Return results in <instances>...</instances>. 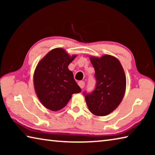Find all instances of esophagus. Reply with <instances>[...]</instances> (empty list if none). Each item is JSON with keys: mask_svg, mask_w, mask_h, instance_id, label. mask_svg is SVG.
I'll use <instances>...</instances> for the list:
<instances>
[{"mask_svg": "<svg viewBox=\"0 0 155 155\" xmlns=\"http://www.w3.org/2000/svg\"><path fill=\"white\" fill-rule=\"evenodd\" d=\"M78 85L80 86V87L81 89H83L84 87H85V82H84V81H79V82L78 83Z\"/></svg>", "mask_w": 155, "mask_h": 155, "instance_id": "34e87169", "label": "esophagus"}]
</instances>
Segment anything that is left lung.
<instances>
[{"label":"left lung","instance_id":"1","mask_svg":"<svg viewBox=\"0 0 155 155\" xmlns=\"http://www.w3.org/2000/svg\"><path fill=\"white\" fill-rule=\"evenodd\" d=\"M95 70L96 85L90 93L84 91L89 110L98 116H104L117 108L124 97L126 77L118 59L110 55L90 57Z\"/></svg>","mask_w":155,"mask_h":155}]
</instances>
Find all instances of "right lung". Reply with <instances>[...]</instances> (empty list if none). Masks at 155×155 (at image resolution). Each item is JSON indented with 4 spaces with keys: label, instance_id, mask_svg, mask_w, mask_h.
<instances>
[{
    "label": "right lung",
    "instance_id": "1",
    "mask_svg": "<svg viewBox=\"0 0 155 155\" xmlns=\"http://www.w3.org/2000/svg\"><path fill=\"white\" fill-rule=\"evenodd\" d=\"M76 57L63 48L50 51L38 64L34 73V86L43 105L58 111L66 105L73 94L81 91L68 65Z\"/></svg>",
    "mask_w": 155,
    "mask_h": 155
}]
</instances>
